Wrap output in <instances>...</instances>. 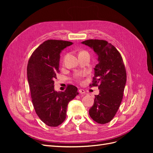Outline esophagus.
Returning a JSON list of instances; mask_svg holds the SVG:
<instances>
[{
    "mask_svg": "<svg viewBox=\"0 0 153 153\" xmlns=\"http://www.w3.org/2000/svg\"><path fill=\"white\" fill-rule=\"evenodd\" d=\"M78 92H79V93H80V94H85V91L84 89H78Z\"/></svg>",
    "mask_w": 153,
    "mask_h": 153,
    "instance_id": "34e87169",
    "label": "esophagus"
}]
</instances>
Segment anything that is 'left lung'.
Segmentation results:
<instances>
[{
    "instance_id": "8db88e82",
    "label": "left lung",
    "mask_w": 153,
    "mask_h": 153,
    "mask_svg": "<svg viewBox=\"0 0 153 153\" xmlns=\"http://www.w3.org/2000/svg\"><path fill=\"white\" fill-rule=\"evenodd\" d=\"M98 55V63L90 86H98L94 105L89 109L91 117L99 124L109 123L115 116L123 100L126 71L121 55L114 46L105 40L89 39L82 42Z\"/></svg>"
}]
</instances>
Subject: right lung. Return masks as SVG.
Masks as SVG:
<instances>
[{"mask_svg": "<svg viewBox=\"0 0 153 153\" xmlns=\"http://www.w3.org/2000/svg\"><path fill=\"white\" fill-rule=\"evenodd\" d=\"M73 45L62 40L45 41L32 53L27 64V78L32 103L37 115L45 124L55 127L66 117L68 103L78 94L77 87L69 85L64 92L54 89L59 73L60 53Z\"/></svg>", "mask_w": 153, "mask_h": 153, "instance_id": "right-lung-1", "label": "right lung"}]
</instances>
